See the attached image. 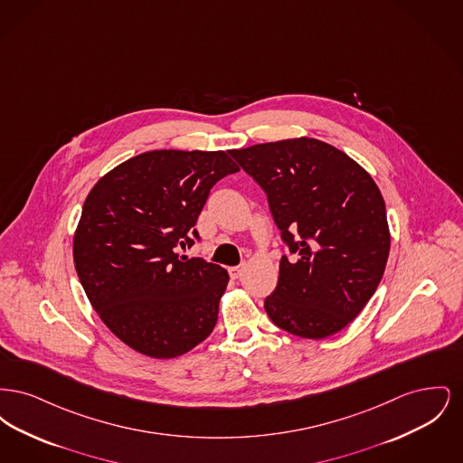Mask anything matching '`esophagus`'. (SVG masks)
<instances>
[{
  "label": "esophagus",
  "instance_id": "esophagus-1",
  "mask_svg": "<svg viewBox=\"0 0 463 463\" xmlns=\"http://www.w3.org/2000/svg\"><path fill=\"white\" fill-rule=\"evenodd\" d=\"M242 269H244V265H234V267H229V276L232 278V279H240V276L242 274Z\"/></svg>",
  "mask_w": 463,
  "mask_h": 463
}]
</instances>
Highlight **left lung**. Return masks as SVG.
I'll return each mask as SVG.
<instances>
[{
	"instance_id": "left-lung-1",
	"label": "left lung",
	"mask_w": 463,
	"mask_h": 463,
	"mask_svg": "<svg viewBox=\"0 0 463 463\" xmlns=\"http://www.w3.org/2000/svg\"><path fill=\"white\" fill-rule=\"evenodd\" d=\"M265 193L291 257L265 298L270 321L291 335L326 338L345 328L378 287L391 236L385 203L354 159L316 138L229 151Z\"/></svg>"
}]
</instances>
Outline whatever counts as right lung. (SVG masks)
<instances>
[{
  "label": "right lung",
  "instance_id": "right-lung-1",
  "mask_svg": "<svg viewBox=\"0 0 463 463\" xmlns=\"http://www.w3.org/2000/svg\"><path fill=\"white\" fill-rule=\"evenodd\" d=\"M240 172L223 151H151L102 176L74 236V265L90 304L137 353H189L217 325L229 283L221 265L178 255L199 241L212 187Z\"/></svg>",
  "mask_w": 463,
  "mask_h": 463
}]
</instances>
